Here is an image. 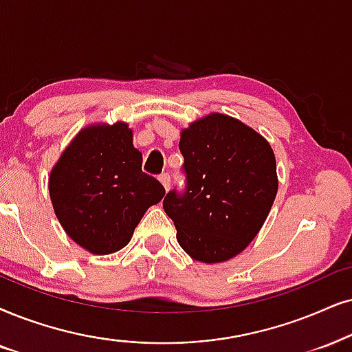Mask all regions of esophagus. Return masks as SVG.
<instances>
[{
	"label": "esophagus",
	"mask_w": 352,
	"mask_h": 352,
	"mask_svg": "<svg viewBox=\"0 0 352 352\" xmlns=\"http://www.w3.org/2000/svg\"><path fill=\"white\" fill-rule=\"evenodd\" d=\"M159 180H161L164 188L166 190L170 188V175H168V173H161V175H159Z\"/></svg>",
	"instance_id": "obj_1"
}]
</instances>
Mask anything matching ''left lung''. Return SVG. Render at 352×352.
I'll return each instance as SVG.
<instances>
[{"mask_svg":"<svg viewBox=\"0 0 352 352\" xmlns=\"http://www.w3.org/2000/svg\"><path fill=\"white\" fill-rule=\"evenodd\" d=\"M185 190H170L164 211L180 247L203 263L239 255L260 232L278 193L268 141L232 117L211 113L182 131Z\"/></svg>","mask_w":352,"mask_h":352,"instance_id":"left-lung-1","label":"left lung"}]
</instances>
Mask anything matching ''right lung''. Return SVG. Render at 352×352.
<instances>
[{"mask_svg": "<svg viewBox=\"0 0 352 352\" xmlns=\"http://www.w3.org/2000/svg\"><path fill=\"white\" fill-rule=\"evenodd\" d=\"M141 166L123 122L92 124L71 141L52 168L48 190L58 221L78 245L109 255L130 242L148 208L166 195Z\"/></svg>", "mask_w": 352, "mask_h": 352, "instance_id": "add662e5", "label": "right lung"}]
</instances>
